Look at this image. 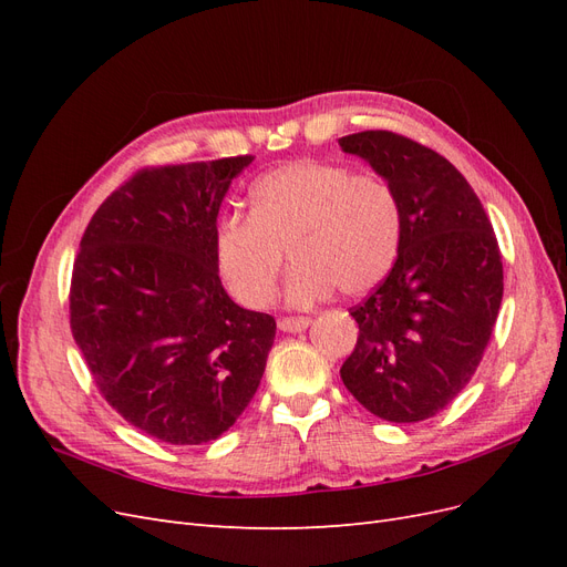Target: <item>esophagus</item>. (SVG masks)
Segmentation results:
<instances>
[{
  "label": "esophagus",
  "mask_w": 567,
  "mask_h": 567,
  "mask_svg": "<svg viewBox=\"0 0 567 567\" xmlns=\"http://www.w3.org/2000/svg\"><path fill=\"white\" fill-rule=\"evenodd\" d=\"M310 323H312L310 317H284V319H279V329L286 333H300Z\"/></svg>",
  "instance_id": "obj_1"
}]
</instances>
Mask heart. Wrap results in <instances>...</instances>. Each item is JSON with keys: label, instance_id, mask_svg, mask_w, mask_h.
<instances>
[{"label": "heart", "instance_id": "b5f03b06", "mask_svg": "<svg viewBox=\"0 0 567 567\" xmlns=\"http://www.w3.org/2000/svg\"><path fill=\"white\" fill-rule=\"evenodd\" d=\"M250 217L221 215L213 257L221 284L252 310L277 293L286 250L296 262L290 305L331 296H364L398 260L402 213L392 186L379 175L321 161H293L269 169L250 192Z\"/></svg>", "mask_w": 567, "mask_h": 567}]
</instances>
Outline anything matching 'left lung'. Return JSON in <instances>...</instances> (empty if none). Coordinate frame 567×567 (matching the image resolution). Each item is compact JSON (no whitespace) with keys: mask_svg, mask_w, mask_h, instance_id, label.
<instances>
[{"mask_svg":"<svg viewBox=\"0 0 567 567\" xmlns=\"http://www.w3.org/2000/svg\"><path fill=\"white\" fill-rule=\"evenodd\" d=\"M390 186L402 213L398 260L350 307L359 323L340 379L373 416L416 423L468 385L504 296L492 221L458 169L409 136L367 130L340 140Z\"/></svg>","mask_w":567,"mask_h":567,"instance_id":"8db88e82","label":"left lung"}]
</instances>
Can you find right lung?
<instances>
[{
	"instance_id": "obj_1",
	"label": "right lung",
	"mask_w": 567,
	"mask_h": 567,
	"mask_svg": "<svg viewBox=\"0 0 567 567\" xmlns=\"http://www.w3.org/2000/svg\"><path fill=\"white\" fill-rule=\"evenodd\" d=\"M252 163L144 167L99 205L71 279V331L120 416L167 444L229 431L265 373L277 321L219 281L213 231Z\"/></svg>"
}]
</instances>
